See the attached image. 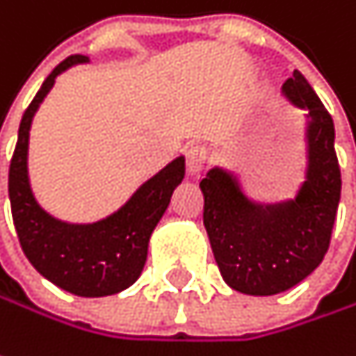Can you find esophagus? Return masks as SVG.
<instances>
[{
  "instance_id": "34e87169",
  "label": "esophagus",
  "mask_w": 356,
  "mask_h": 356,
  "mask_svg": "<svg viewBox=\"0 0 356 356\" xmlns=\"http://www.w3.org/2000/svg\"><path fill=\"white\" fill-rule=\"evenodd\" d=\"M208 159V148L204 145H191L185 150V161H187V173L191 177H200L204 165Z\"/></svg>"
}]
</instances>
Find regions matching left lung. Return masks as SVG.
Instances as JSON below:
<instances>
[{"label": "left lung", "instance_id": "obj_1", "mask_svg": "<svg viewBox=\"0 0 356 356\" xmlns=\"http://www.w3.org/2000/svg\"><path fill=\"white\" fill-rule=\"evenodd\" d=\"M283 97L304 110L306 179L291 200L246 195L234 171L211 167L202 179L204 226L224 281L246 296H275L302 283L324 259L340 202L334 122L300 71Z\"/></svg>", "mask_w": 356, "mask_h": 356}]
</instances>
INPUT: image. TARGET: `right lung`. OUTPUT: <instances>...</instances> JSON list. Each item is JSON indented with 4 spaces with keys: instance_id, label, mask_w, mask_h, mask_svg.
Returning <instances> with one entry per match:
<instances>
[{
    "instance_id": "1",
    "label": "right lung",
    "mask_w": 356,
    "mask_h": 356,
    "mask_svg": "<svg viewBox=\"0 0 356 356\" xmlns=\"http://www.w3.org/2000/svg\"><path fill=\"white\" fill-rule=\"evenodd\" d=\"M81 63H89V56L75 54L54 67L24 112L8 189L17 238L34 269L69 293L104 298L124 291L143 273L150 234L185 177V156L173 159L156 175L146 179L124 206L97 222L73 224L44 210L34 197L28 175L30 128L54 79Z\"/></svg>"
}]
</instances>
